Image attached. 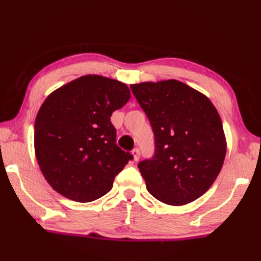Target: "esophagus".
<instances>
[{
  "label": "esophagus",
  "instance_id": "obj_1",
  "mask_svg": "<svg viewBox=\"0 0 261 261\" xmlns=\"http://www.w3.org/2000/svg\"><path fill=\"white\" fill-rule=\"evenodd\" d=\"M132 154H134L135 162H138V160L140 159V149L139 148H135L134 150H132Z\"/></svg>",
  "mask_w": 261,
  "mask_h": 261
}]
</instances>
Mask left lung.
Returning a JSON list of instances; mask_svg holds the SVG:
<instances>
[{
  "instance_id": "1",
  "label": "left lung",
  "mask_w": 261,
  "mask_h": 261,
  "mask_svg": "<svg viewBox=\"0 0 261 261\" xmlns=\"http://www.w3.org/2000/svg\"><path fill=\"white\" fill-rule=\"evenodd\" d=\"M154 136L151 158L138 164L158 201L184 205L212 186L224 162L222 121L210 99L175 80L131 85Z\"/></svg>"
}]
</instances>
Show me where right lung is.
<instances>
[{
  "label": "right lung",
  "instance_id": "obj_1",
  "mask_svg": "<svg viewBox=\"0 0 261 261\" xmlns=\"http://www.w3.org/2000/svg\"><path fill=\"white\" fill-rule=\"evenodd\" d=\"M130 96L123 83L86 75L46 98L37 114L35 149L41 173L55 191L86 203L112 188L134 156L116 145L110 118Z\"/></svg>",
  "mask_w": 261,
  "mask_h": 261
}]
</instances>
